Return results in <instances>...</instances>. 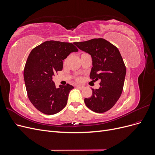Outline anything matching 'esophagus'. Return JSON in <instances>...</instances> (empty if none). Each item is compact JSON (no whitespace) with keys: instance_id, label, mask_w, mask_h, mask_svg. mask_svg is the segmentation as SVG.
I'll list each match as a JSON object with an SVG mask.
<instances>
[{"instance_id":"1","label":"esophagus","mask_w":155,"mask_h":155,"mask_svg":"<svg viewBox=\"0 0 155 155\" xmlns=\"http://www.w3.org/2000/svg\"><path fill=\"white\" fill-rule=\"evenodd\" d=\"M76 87L79 88V89H83V88H84V87H83V86H81V85H76Z\"/></svg>"}]
</instances>
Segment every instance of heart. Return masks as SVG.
<instances>
[{
  "instance_id": "heart-1",
  "label": "heart",
  "mask_w": 155,
  "mask_h": 155,
  "mask_svg": "<svg viewBox=\"0 0 155 155\" xmlns=\"http://www.w3.org/2000/svg\"><path fill=\"white\" fill-rule=\"evenodd\" d=\"M66 63V59H65V60L64 61V63ZM76 79H77V80H80V78H77Z\"/></svg>"
}]
</instances>
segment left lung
<instances>
[{
	"label": "left lung",
	"mask_w": 155,
	"mask_h": 155,
	"mask_svg": "<svg viewBox=\"0 0 155 155\" xmlns=\"http://www.w3.org/2000/svg\"><path fill=\"white\" fill-rule=\"evenodd\" d=\"M78 48L88 53L92 59L90 78L100 79V87L92 88L91 97L85 98L86 106L97 113L110 110L123 91L126 68L120 51L107 40L98 38L74 43Z\"/></svg>",
	"instance_id": "8db88e82"
}]
</instances>
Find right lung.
<instances>
[{
  "label": "right lung",
  "mask_w": 155,
  "mask_h": 155,
  "mask_svg": "<svg viewBox=\"0 0 155 155\" xmlns=\"http://www.w3.org/2000/svg\"><path fill=\"white\" fill-rule=\"evenodd\" d=\"M78 49L72 43L47 41L33 49L24 70L28 97L36 109L48 115L61 110L74 87L67 84L56 88L52 76L63 69V61Z\"/></svg>",
  "instance_id": "right-lung-1"
}]
</instances>
